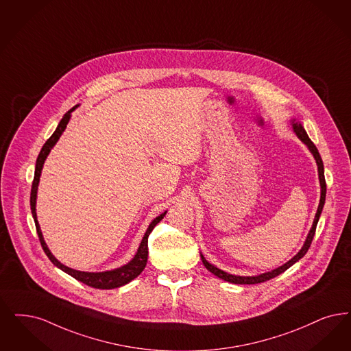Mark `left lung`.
<instances>
[{"label":"left lung","instance_id":"obj_1","mask_svg":"<svg viewBox=\"0 0 351 351\" xmlns=\"http://www.w3.org/2000/svg\"><path fill=\"white\" fill-rule=\"evenodd\" d=\"M293 128H294V132L296 133V136H298L300 140L303 141V142L308 146L311 153H312L313 156H315L316 163H317V167H319L320 184H322V198H320V204H319L317 213H316V217H315V221H313V225H312V228H311V231H309L307 240H306V243H304L303 248H302V250L298 252V254L294 256L289 263H286L285 265H282L280 267H277V269H274V270H271V271H269V273L261 274V276H257V277H239V276H232V274L225 273L223 270H221V269H218V267H215L214 265L209 264V263L205 260V257L201 254V260H202V263H204L205 267H206L209 271H211L214 276H217L218 278H221V280H227V282H231V283H237V285H254V283H261V282L271 280V278H274V277L280 276V273H283V271H285V270H287L289 267H293L296 261H299V260H300V258L307 253V251L309 250V247H311V243H312L313 237H315V232H316V226H317L319 218H320V214H322V211H323L324 204H325L326 182H325V176H324L323 160H322V156L319 154V152H317V149H316L315 143H313L312 141L309 140V137L307 136V133H306L304 128L302 126V124L296 123V120H295V119L293 120Z\"/></svg>","mask_w":351,"mask_h":351}]
</instances>
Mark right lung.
<instances>
[{
	"label": "right lung",
	"mask_w": 351,
	"mask_h": 351,
	"mask_svg": "<svg viewBox=\"0 0 351 351\" xmlns=\"http://www.w3.org/2000/svg\"><path fill=\"white\" fill-rule=\"evenodd\" d=\"M77 107V106H75ZM75 107H73L71 110H69L68 112L64 114V117L61 119L60 124L56 128L55 133L47 140V142L44 143V146L40 150V153L38 155V159H36V167H35V175H34V182H32V186H31V197H29V205H31V211H32V217H34V221H35V226H36V232H38V237L40 240V244H42L43 251L45 252V254L48 256V258L53 263V265H56L57 267H60L62 271L68 273L69 276H71L73 278H75L80 282H82L84 285L90 286V287H94V289H101V290H110V289H116V287H120V286H124L128 282H130L132 280H134L136 277H138L142 270L146 267V263H147V254H149V247H147V240H149V235L150 232L154 230L155 226L158 225L163 217L166 215V211L162 213L159 217H156L154 221L150 223L145 237L141 241L140 248L136 253L134 258L126 264L124 267H119V269H114V270H110V271H103V273H86V271H78V270H74L71 267H65L62 265L60 261H57L56 258L52 256V253L49 252L47 244L44 243V239H43L42 231H40V227L38 223V219H36V211H35V204H36V192H38V184H39V178H40V173H42L43 165H44V160L47 158V155L49 154L51 149L55 146L57 140L60 138V136L62 134V132L65 130L66 124L69 123V119H71V113Z\"/></svg>",
	"instance_id": "1"
}]
</instances>
